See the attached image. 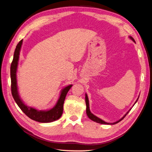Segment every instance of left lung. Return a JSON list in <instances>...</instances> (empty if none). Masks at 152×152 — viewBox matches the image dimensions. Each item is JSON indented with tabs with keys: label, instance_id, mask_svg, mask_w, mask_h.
<instances>
[{
	"label": "left lung",
	"instance_id": "obj_1",
	"mask_svg": "<svg viewBox=\"0 0 152 152\" xmlns=\"http://www.w3.org/2000/svg\"><path fill=\"white\" fill-rule=\"evenodd\" d=\"M130 38L131 39H132L134 42H135V40L134 39V38H132V37L130 36ZM85 98H86V114H87V115H88V118H89V119H91V120H93V121H95V122H96V123H98V124H105V125H114V124H118V122L121 121L123 120V119H124V118L126 116V114L129 113V110H131V109H130L129 110V111L126 113L124 117H123L122 118H121L120 120H119L118 121H116V122H114V123H113V124H110V123H107V122H105V121H103L102 120H101L100 118L96 117V116H95V115H94V114H93L91 113V111H90V110H89V100H88V95H86V96H85ZM138 98H139V97H138ZM138 98L137 99L136 102H135V104H136V102H137V101L138 100Z\"/></svg>",
	"mask_w": 152,
	"mask_h": 152
}]
</instances>
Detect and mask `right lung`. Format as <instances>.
I'll list each match as a JSON object with an SVG mask.
<instances>
[{
	"label": "right lung",
	"mask_w": 152,
	"mask_h": 152,
	"mask_svg": "<svg viewBox=\"0 0 152 152\" xmlns=\"http://www.w3.org/2000/svg\"><path fill=\"white\" fill-rule=\"evenodd\" d=\"M22 41H20L16 47L14 52L13 59L11 64L10 73L11 80V93L16 103L17 104L19 107L31 120L38 121L40 123H49L56 121L61 116L63 112V104L66 98V94L72 85H69L66 88H63L61 91V95L56 105L48 110H38L36 109L27 106L20 99L18 92L17 83H16V70L18 67V62L19 59L20 51L22 45Z\"/></svg>",
	"instance_id": "right-lung-1"
}]
</instances>
